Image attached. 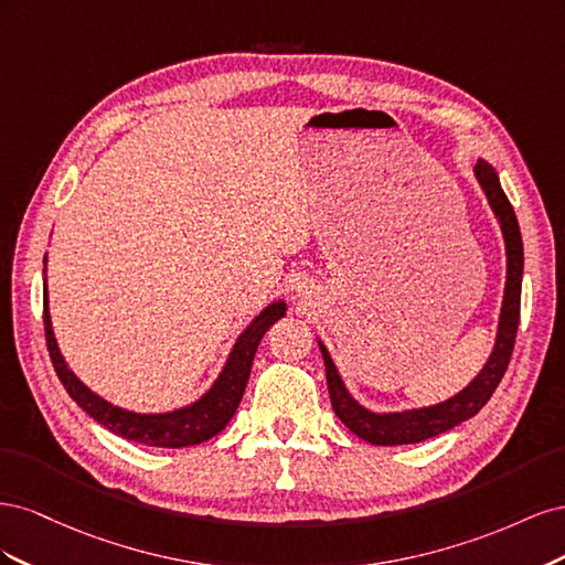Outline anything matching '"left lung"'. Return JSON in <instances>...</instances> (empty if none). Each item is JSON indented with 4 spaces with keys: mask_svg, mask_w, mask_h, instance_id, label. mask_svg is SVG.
I'll return each instance as SVG.
<instances>
[{
    "mask_svg": "<svg viewBox=\"0 0 565 565\" xmlns=\"http://www.w3.org/2000/svg\"><path fill=\"white\" fill-rule=\"evenodd\" d=\"M473 172L478 183L483 188L494 216L500 221L504 247H507V285H504L498 341H494V349L488 358V363L483 365L481 372L476 374V380L467 388H461L457 396L443 401L438 405L405 409V413L377 415L353 401L344 382L339 377L328 349L318 341L322 361H324V372H328V388H330L334 415L344 422L358 438L372 443V446H407V443H422L426 438L450 431L452 426L461 422H467L490 401L494 388L500 386L507 365L511 361V351H514L519 318H521V280H523L521 228H519L514 207H511V202L502 191L498 172H494L486 160H478Z\"/></svg>",
    "mask_w": 565,
    "mask_h": 565,
    "instance_id": "1",
    "label": "left lung"
}]
</instances>
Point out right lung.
Returning <instances> with one entry per match:
<instances>
[{
	"label": "right lung",
	"instance_id": "1",
	"mask_svg": "<svg viewBox=\"0 0 565 565\" xmlns=\"http://www.w3.org/2000/svg\"><path fill=\"white\" fill-rule=\"evenodd\" d=\"M46 264V262H44ZM285 316V301L270 303L259 316L252 320L249 328L235 341V347L228 355V361L221 370L214 386L204 393L200 401L193 405L174 409V413L164 415H139L129 413V409L117 407L104 401L92 388L84 386L73 370L65 365L63 355L58 351L54 330H51V316H49V299L44 287V337L46 349L51 355V363L58 374L61 384L71 393V398L94 417L100 426H106L113 434L122 436L127 440L143 443L152 448H185L198 446V443L210 440L218 431L226 429V424L235 415L237 405L243 401V393L249 380V370L254 353L259 349V341L266 334L273 322Z\"/></svg>",
	"mask_w": 565,
	"mask_h": 565
}]
</instances>
